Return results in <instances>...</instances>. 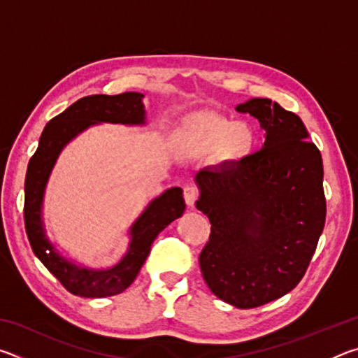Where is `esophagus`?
I'll list each match as a JSON object with an SVG mask.
<instances>
[{
  "mask_svg": "<svg viewBox=\"0 0 358 358\" xmlns=\"http://www.w3.org/2000/svg\"><path fill=\"white\" fill-rule=\"evenodd\" d=\"M183 196H185L186 203L189 205V207H194V205H196V202H197V199H199V189L192 185H186L185 189H183Z\"/></svg>",
  "mask_w": 358,
  "mask_h": 358,
  "instance_id": "1",
  "label": "esophagus"
}]
</instances>
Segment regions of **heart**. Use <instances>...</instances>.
Instances as JSON below:
<instances>
[{"label": "heart", "mask_w": 358, "mask_h": 358, "mask_svg": "<svg viewBox=\"0 0 358 358\" xmlns=\"http://www.w3.org/2000/svg\"><path fill=\"white\" fill-rule=\"evenodd\" d=\"M256 136L246 123H234L222 115H189L175 132V147L183 156L199 157L220 150L226 159H241L254 148Z\"/></svg>", "instance_id": "b5f03b06"}]
</instances>
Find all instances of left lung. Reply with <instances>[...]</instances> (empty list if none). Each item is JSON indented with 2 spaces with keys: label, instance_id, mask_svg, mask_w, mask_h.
I'll return each mask as SVG.
<instances>
[{
  "label": "left lung",
  "instance_id": "obj_1",
  "mask_svg": "<svg viewBox=\"0 0 358 358\" xmlns=\"http://www.w3.org/2000/svg\"><path fill=\"white\" fill-rule=\"evenodd\" d=\"M237 112L259 120L265 142L240 162L197 173L196 207L211 224L199 265L217 299L250 310L301 281L327 205L322 156L301 120L264 98L240 104Z\"/></svg>",
  "mask_w": 358,
  "mask_h": 358
}]
</instances>
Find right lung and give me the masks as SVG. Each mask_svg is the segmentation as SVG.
<instances>
[{
  "label": "right lung",
  "mask_w": 358,
  "mask_h": 358,
  "mask_svg": "<svg viewBox=\"0 0 358 358\" xmlns=\"http://www.w3.org/2000/svg\"><path fill=\"white\" fill-rule=\"evenodd\" d=\"M142 98L143 94L141 93H121L115 96H85L78 99L63 113L48 121L39 138V147L28 162L23 216L29 245L36 257L66 290L85 299L117 295L128 289L147 260L155 238L185 211L181 187H171L155 199L131 227L129 251L120 264L108 270H88L68 262L45 238L41 221L42 197L59 151L71 138L96 123L143 124Z\"/></svg>",
  "instance_id": "1"
}]
</instances>
